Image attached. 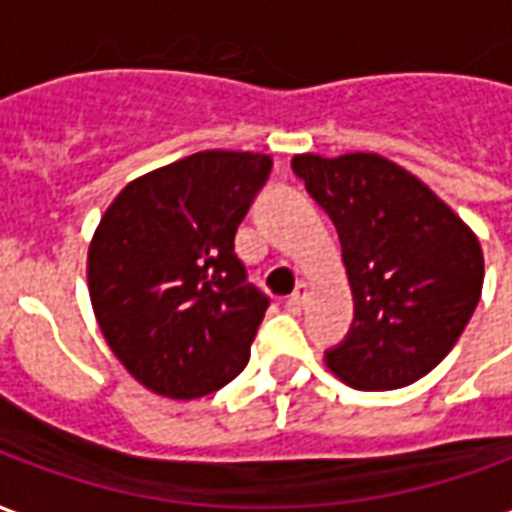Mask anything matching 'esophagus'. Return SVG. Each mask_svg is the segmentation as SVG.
<instances>
[{"label": "esophagus", "instance_id": "obj_1", "mask_svg": "<svg viewBox=\"0 0 512 512\" xmlns=\"http://www.w3.org/2000/svg\"><path fill=\"white\" fill-rule=\"evenodd\" d=\"M304 301H307V285L299 282V288L290 293L288 301H285V307H288L290 312H301L304 310Z\"/></svg>", "mask_w": 512, "mask_h": 512}]
</instances>
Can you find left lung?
Segmentation results:
<instances>
[{
  "mask_svg": "<svg viewBox=\"0 0 512 512\" xmlns=\"http://www.w3.org/2000/svg\"><path fill=\"white\" fill-rule=\"evenodd\" d=\"M293 172L337 227L354 293L351 332L326 365L381 392L428 376L483 293V249L450 205L378 153L293 156Z\"/></svg>",
  "mask_w": 512,
  "mask_h": 512,
  "instance_id": "8db88e82",
  "label": "left lung"
}]
</instances>
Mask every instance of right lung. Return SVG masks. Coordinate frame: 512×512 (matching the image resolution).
I'll use <instances>...</instances> for the list:
<instances>
[{"instance_id":"right-lung-1","label":"right lung","mask_w":512,"mask_h":512,"mask_svg":"<svg viewBox=\"0 0 512 512\" xmlns=\"http://www.w3.org/2000/svg\"><path fill=\"white\" fill-rule=\"evenodd\" d=\"M271 158L202 150L128 183L87 252L95 321L128 373L156 395L194 400L249 362L268 296L246 282L235 230Z\"/></svg>"}]
</instances>
